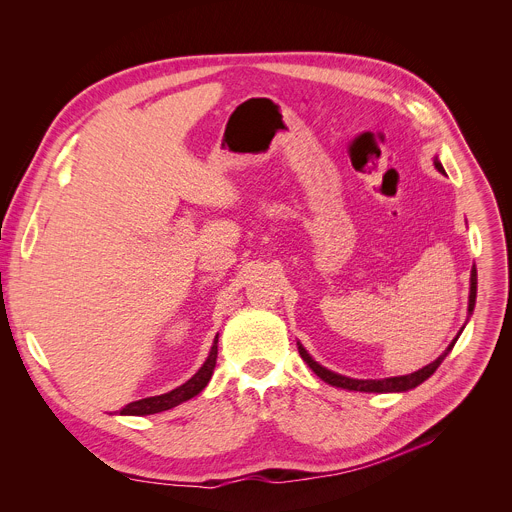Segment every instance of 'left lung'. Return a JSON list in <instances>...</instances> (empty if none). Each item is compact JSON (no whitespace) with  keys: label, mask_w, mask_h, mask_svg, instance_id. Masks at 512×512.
Segmentation results:
<instances>
[{"label":"left lung","mask_w":512,"mask_h":512,"mask_svg":"<svg viewBox=\"0 0 512 512\" xmlns=\"http://www.w3.org/2000/svg\"><path fill=\"white\" fill-rule=\"evenodd\" d=\"M435 168L440 170V172H444L442 164L437 162V160H435ZM476 283H478V281H476V267H472V273H470V302H468V312H470V314L474 312V304H476ZM462 330H464V328H462ZM462 330H460V332H462ZM458 336H460V334H458ZM458 336L452 340V344L446 348V352H444L442 356H437L433 362H429L427 367H423L421 371L411 373V375H403V377L381 379V381H358V379H348V377L336 375V373H332V371L320 367L318 362H314L312 356L306 352V348H304L302 344L298 346V350H300V354H302V358H304V362L308 364V367H310L322 381H326L328 385L342 387V389H348V391H362V393H399V391H409V389L421 385L425 379H429V377L437 371V367H440L442 360L448 356V352L454 348Z\"/></svg>","instance_id":"8db88e82"}]
</instances>
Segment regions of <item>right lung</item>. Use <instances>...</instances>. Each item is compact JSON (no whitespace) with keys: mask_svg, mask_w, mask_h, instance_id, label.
I'll return each mask as SVG.
<instances>
[{"mask_svg":"<svg viewBox=\"0 0 512 512\" xmlns=\"http://www.w3.org/2000/svg\"><path fill=\"white\" fill-rule=\"evenodd\" d=\"M216 354H218V334H216V338L212 342V348H210V354H208L206 362L202 364L200 371L190 381H186L184 385H180L178 389H174L170 393L133 401V403L125 405L119 413L121 415H152V413H160V411L172 409V407L192 399L194 395H198L208 385V381L212 377V371H214V364H216Z\"/></svg>","mask_w":512,"mask_h":512,"instance_id":"obj_1","label":"right lung"}]
</instances>
